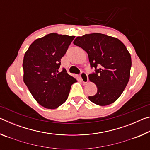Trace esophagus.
Masks as SVG:
<instances>
[{
    "instance_id": "1",
    "label": "esophagus",
    "mask_w": 150,
    "mask_h": 150,
    "mask_svg": "<svg viewBox=\"0 0 150 150\" xmlns=\"http://www.w3.org/2000/svg\"><path fill=\"white\" fill-rule=\"evenodd\" d=\"M80 77H81V80H82L83 83H87V81L88 80V77L87 74L84 71H82L81 72Z\"/></svg>"
}]
</instances>
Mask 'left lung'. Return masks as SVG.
<instances>
[{
    "mask_svg": "<svg viewBox=\"0 0 150 150\" xmlns=\"http://www.w3.org/2000/svg\"><path fill=\"white\" fill-rule=\"evenodd\" d=\"M73 44L87 53L91 67L95 69L88 78L97 92L88 96L89 100L100 106L113 103L130 79L132 60L125 45L118 38L100 33L78 36Z\"/></svg>",
    "mask_w": 150,
    "mask_h": 150,
    "instance_id": "8db88e82",
    "label": "left lung"
}]
</instances>
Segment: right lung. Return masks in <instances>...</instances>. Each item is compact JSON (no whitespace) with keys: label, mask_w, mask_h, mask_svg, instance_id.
<instances>
[{"label":"right lung","mask_w":150,"mask_h":150,"mask_svg":"<svg viewBox=\"0 0 150 150\" xmlns=\"http://www.w3.org/2000/svg\"><path fill=\"white\" fill-rule=\"evenodd\" d=\"M74 38L52 33L35 40L24 55V82L35 100L45 108L54 109L64 103L77 81L64 68L59 72L61 59Z\"/></svg>","instance_id":"1"}]
</instances>
